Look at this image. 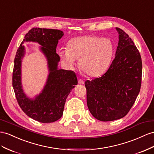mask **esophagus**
Instances as JSON below:
<instances>
[{
	"label": "esophagus",
	"instance_id": "esophagus-1",
	"mask_svg": "<svg viewBox=\"0 0 154 154\" xmlns=\"http://www.w3.org/2000/svg\"><path fill=\"white\" fill-rule=\"evenodd\" d=\"M78 82H79V84H81V85H83L85 82H84L83 81H82V80H81V79H79V80H78Z\"/></svg>",
	"mask_w": 154,
	"mask_h": 154
}]
</instances>
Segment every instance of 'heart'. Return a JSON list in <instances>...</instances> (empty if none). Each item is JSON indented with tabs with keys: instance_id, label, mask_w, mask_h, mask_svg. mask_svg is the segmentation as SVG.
Instances as JSON below:
<instances>
[{
	"instance_id": "heart-1",
	"label": "heart",
	"mask_w": 154,
	"mask_h": 154,
	"mask_svg": "<svg viewBox=\"0 0 154 154\" xmlns=\"http://www.w3.org/2000/svg\"><path fill=\"white\" fill-rule=\"evenodd\" d=\"M113 43L108 38L84 36L71 39L68 48H62L59 54L66 64L73 67L79 59L80 68L88 75L97 77L109 67L113 57Z\"/></svg>"
}]
</instances>
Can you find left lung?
I'll use <instances>...</instances> for the list:
<instances>
[{
	"label": "left lung",
	"mask_w": 154,
	"mask_h": 154,
	"mask_svg": "<svg viewBox=\"0 0 154 154\" xmlns=\"http://www.w3.org/2000/svg\"><path fill=\"white\" fill-rule=\"evenodd\" d=\"M118 43L115 57L107 72L99 78L86 81V101L92 116L103 122L124 117L139 95L142 60L131 38L116 27Z\"/></svg>",
	"instance_id": "8db88e82"
}]
</instances>
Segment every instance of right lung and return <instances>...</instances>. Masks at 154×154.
Returning a JSON list of instances; mask_svg holds the SVG:
<instances>
[{"instance_id": "obj_1", "label": "right lung", "mask_w": 154, "mask_h": 154, "mask_svg": "<svg viewBox=\"0 0 154 154\" xmlns=\"http://www.w3.org/2000/svg\"><path fill=\"white\" fill-rule=\"evenodd\" d=\"M64 36L61 30L33 28L19 46L14 60L12 85L15 97L26 115L42 123H51L62 117L66 98L77 85L75 73L58 68L60 58L56 53L58 40ZM36 42L47 59L49 74L42 92L33 98L27 97L21 82L22 60L25 54V42Z\"/></svg>"}]
</instances>
